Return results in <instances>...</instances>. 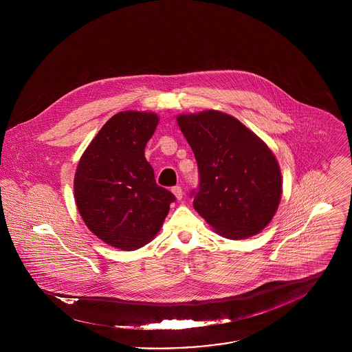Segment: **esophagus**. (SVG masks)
<instances>
[{"label": "esophagus", "mask_w": 352, "mask_h": 352, "mask_svg": "<svg viewBox=\"0 0 352 352\" xmlns=\"http://www.w3.org/2000/svg\"><path fill=\"white\" fill-rule=\"evenodd\" d=\"M172 192L175 194V197L179 199V201H182L183 199V188L180 187V186H175V187H172Z\"/></svg>", "instance_id": "1"}]
</instances>
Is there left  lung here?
Instances as JSON below:
<instances>
[{
  "label": "left lung",
  "mask_w": 352,
  "mask_h": 352,
  "mask_svg": "<svg viewBox=\"0 0 352 352\" xmlns=\"http://www.w3.org/2000/svg\"><path fill=\"white\" fill-rule=\"evenodd\" d=\"M177 123L195 154L194 207L223 237L247 239L272 219L282 194L278 161L241 122L218 111L180 115Z\"/></svg>",
  "instance_id": "1"
}]
</instances>
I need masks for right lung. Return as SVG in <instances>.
<instances>
[{
    "instance_id": "right-lung-1",
    "label": "right lung",
    "mask_w": 352,
    "mask_h": 352,
    "mask_svg": "<svg viewBox=\"0 0 352 352\" xmlns=\"http://www.w3.org/2000/svg\"><path fill=\"white\" fill-rule=\"evenodd\" d=\"M158 123L151 112L113 115L82 154L74 176L78 211L104 243L133 251L160 230L175 195L160 187L145 158Z\"/></svg>"
}]
</instances>
